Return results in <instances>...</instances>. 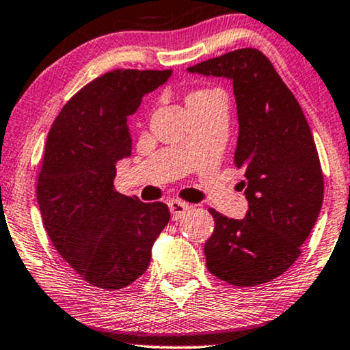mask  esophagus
<instances>
[{
  "label": "esophagus",
  "mask_w": 350,
  "mask_h": 350,
  "mask_svg": "<svg viewBox=\"0 0 350 350\" xmlns=\"http://www.w3.org/2000/svg\"><path fill=\"white\" fill-rule=\"evenodd\" d=\"M169 208H170V212H172V218L180 219L181 217H185V213L191 208V205L183 202V200L172 199V200H169Z\"/></svg>",
  "instance_id": "34e87169"
}]
</instances>
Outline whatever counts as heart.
I'll list each match as a JSON object with an SVG mask.
<instances>
[{"label": "heart", "instance_id": "b5f03b06", "mask_svg": "<svg viewBox=\"0 0 350 350\" xmlns=\"http://www.w3.org/2000/svg\"><path fill=\"white\" fill-rule=\"evenodd\" d=\"M218 90L215 89H199V90H194V92H191L188 95V98H186V102L188 103H193V102H199V100H204V98H208L212 97L213 94H217Z\"/></svg>", "mask_w": 350, "mask_h": 350}]
</instances>
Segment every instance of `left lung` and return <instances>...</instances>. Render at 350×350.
<instances>
[{
	"instance_id": "8db88e82",
	"label": "left lung",
	"mask_w": 350,
	"mask_h": 350,
	"mask_svg": "<svg viewBox=\"0 0 350 350\" xmlns=\"http://www.w3.org/2000/svg\"><path fill=\"white\" fill-rule=\"evenodd\" d=\"M188 71L232 79L239 118L234 162L245 172V218L208 208L215 229L204 247L207 269L236 286L266 284L298 260L322 208L323 174L309 124L271 60L255 47Z\"/></svg>"
}]
</instances>
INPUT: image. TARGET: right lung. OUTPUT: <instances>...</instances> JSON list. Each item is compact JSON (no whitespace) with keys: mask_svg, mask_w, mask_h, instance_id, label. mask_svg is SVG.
<instances>
[{"mask_svg":"<svg viewBox=\"0 0 350 350\" xmlns=\"http://www.w3.org/2000/svg\"><path fill=\"white\" fill-rule=\"evenodd\" d=\"M170 75L108 71L66 102L47 135L36 185L42 223L71 269L97 288L135 282L170 219L164 202H140L113 185L116 162L132 151L129 116Z\"/></svg>","mask_w":350,"mask_h":350,"instance_id":"right-lung-1","label":"right lung"}]
</instances>
